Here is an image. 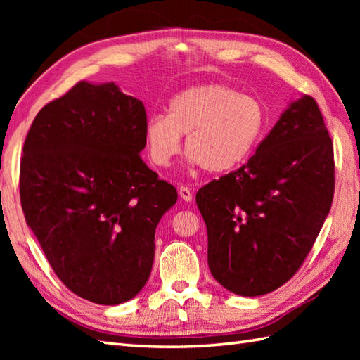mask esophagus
<instances>
[{
	"mask_svg": "<svg viewBox=\"0 0 360 360\" xmlns=\"http://www.w3.org/2000/svg\"><path fill=\"white\" fill-rule=\"evenodd\" d=\"M179 196H181V200H184V201H192V198H193V195H192V192H190V188H187V187H181L179 188Z\"/></svg>",
	"mask_w": 360,
	"mask_h": 360,
	"instance_id": "esophagus-1",
	"label": "esophagus"
}]
</instances>
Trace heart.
<instances>
[{
    "mask_svg": "<svg viewBox=\"0 0 360 360\" xmlns=\"http://www.w3.org/2000/svg\"><path fill=\"white\" fill-rule=\"evenodd\" d=\"M266 127V106L257 96L205 83L173 96L167 114L147 120L143 139L153 164L168 167L181 153L182 134H187L190 164L209 173H229L254 155Z\"/></svg>",
    "mask_w": 360,
    "mask_h": 360,
    "instance_id": "obj_1",
    "label": "heart"
}]
</instances>
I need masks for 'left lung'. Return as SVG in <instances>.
Masks as SVG:
<instances>
[{"label":"left lung","mask_w":360,"mask_h":360,"mask_svg":"<svg viewBox=\"0 0 360 360\" xmlns=\"http://www.w3.org/2000/svg\"><path fill=\"white\" fill-rule=\"evenodd\" d=\"M333 195V142L316 101L304 94L248 164L198 190L213 278L243 297L285 285L309 254Z\"/></svg>","instance_id":"obj_1"}]
</instances>
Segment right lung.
<instances>
[{"label":"right lung","instance_id":"obj_1","mask_svg":"<svg viewBox=\"0 0 360 360\" xmlns=\"http://www.w3.org/2000/svg\"><path fill=\"white\" fill-rule=\"evenodd\" d=\"M145 124L143 103L114 82H80L40 110L22 147L26 223L57 277L98 304L141 292L178 200L141 158Z\"/></svg>","mask_w":360,"mask_h":360}]
</instances>
